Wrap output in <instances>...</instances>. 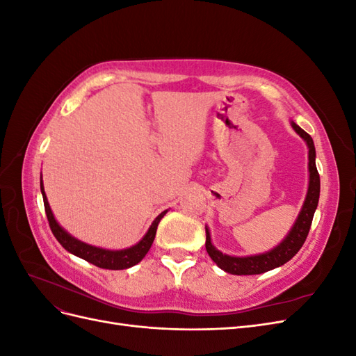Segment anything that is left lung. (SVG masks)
<instances>
[{
  "mask_svg": "<svg viewBox=\"0 0 356 356\" xmlns=\"http://www.w3.org/2000/svg\"><path fill=\"white\" fill-rule=\"evenodd\" d=\"M293 127L296 129V132L305 139L309 147V172H310V178H309V190H307V196L303 204V209H301L298 218L294 224V227L291 229L286 238L281 245H277L275 250L268 251L266 254L260 255H251V257H230L220 252L218 250H215L211 243V236L208 229L207 230V251L209 257L212 258V261L217 264L220 268H222L224 272L232 273V275H260L264 272L272 270L275 267H279L289 261L298 251L300 248L303 246L310 225L312 220H314V213L318 207V200H319V190H321V181H319V174L316 169L315 163V145H314V139L312 136L305 132L298 124L294 122L291 123Z\"/></svg>",
  "mask_w": 356,
  "mask_h": 356,
  "instance_id": "1",
  "label": "left lung"
}]
</instances>
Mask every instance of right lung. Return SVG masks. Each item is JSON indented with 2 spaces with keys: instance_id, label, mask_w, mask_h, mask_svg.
<instances>
[{
  "instance_id": "obj_1",
  "label": "right lung",
  "mask_w": 356,
  "mask_h": 356,
  "mask_svg": "<svg viewBox=\"0 0 356 356\" xmlns=\"http://www.w3.org/2000/svg\"><path fill=\"white\" fill-rule=\"evenodd\" d=\"M41 193H42V200H44V209H46L50 230L53 234H55L58 242L71 254L77 255V257L83 258V260L89 261L101 268H108V270H123V268H129L141 261L145 257V254L149 251V248H152L153 241L156 238L157 225H159L160 220L163 218V215L166 213V211H163L159 215V217L153 221L152 227L148 229L143 241L138 245L129 248V250H123V251H108V250H102V248H96V246L84 243V242H80L63 230L56 222L55 217H53L47 197H46V193H44V187H42V181H41Z\"/></svg>"
}]
</instances>
